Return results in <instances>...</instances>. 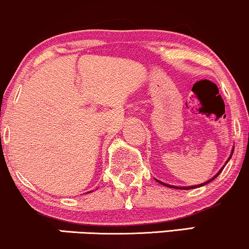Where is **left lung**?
I'll return each mask as SVG.
<instances>
[{"label": "left lung", "mask_w": 249, "mask_h": 249, "mask_svg": "<svg viewBox=\"0 0 249 249\" xmlns=\"http://www.w3.org/2000/svg\"><path fill=\"white\" fill-rule=\"evenodd\" d=\"M233 151H234V146H233L232 148V151H231V155H230V157H229V159L228 160H226V162H225V165L228 164V161L230 160V159H231V157H232V155H233ZM225 165H224V166L220 168V170L217 172V174L214 177H213L211 178L210 180H208V181H205V182H203V183H199V185H196V186H188V187H179V186H172V185H168V183H165V182H161V181H159V180H157L156 179V181H157V182H159V183H161V185H164V186H166V187H170V188H177V189H193V188H197V187H202V186H204V185H208V183L209 182H211V181L213 180H214L216 179L217 177L219 176L220 173H222V171H223V168L225 167Z\"/></svg>", "instance_id": "obj_1"}]
</instances>
